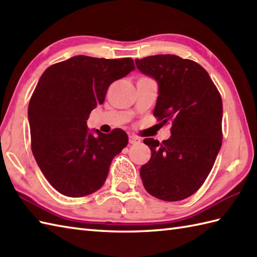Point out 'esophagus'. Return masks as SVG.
<instances>
[{"label": "esophagus", "mask_w": 257, "mask_h": 257, "mask_svg": "<svg viewBox=\"0 0 257 257\" xmlns=\"http://www.w3.org/2000/svg\"><path fill=\"white\" fill-rule=\"evenodd\" d=\"M141 143L140 138H138L137 136H129V144L132 145H138Z\"/></svg>", "instance_id": "1"}]
</instances>
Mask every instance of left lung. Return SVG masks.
Segmentation results:
<instances>
[{
    "instance_id": "1",
    "label": "left lung",
    "mask_w": 257,
    "mask_h": 257,
    "mask_svg": "<svg viewBox=\"0 0 257 257\" xmlns=\"http://www.w3.org/2000/svg\"><path fill=\"white\" fill-rule=\"evenodd\" d=\"M135 62L158 84L154 114L172 125L168 140H144L151 158L140 168L141 180L158 199H187L203 184L221 149L220 92L206 70L190 59L161 54Z\"/></svg>"
}]
</instances>
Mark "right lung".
Instances as JSON below:
<instances>
[{
	"mask_svg": "<svg viewBox=\"0 0 257 257\" xmlns=\"http://www.w3.org/2000/svg\"><path fill=\"white\" fill-rule=\"evenodd\" d=\"M135 69L132 58L74 56L48 67L29 103L32 151L47 181L70 198L96 192L113 157L128 144L123 130L89 132L87 119L108 87Z\"/></svg>",
	"mask_w": 257,
	"mask_h": 257,
	"instance_id": "1",
	"label": "right lung"
}]
</instances>
